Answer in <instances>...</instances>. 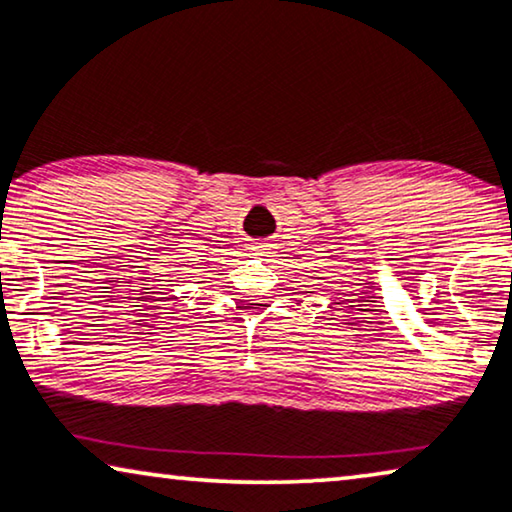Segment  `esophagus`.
<instances>
[{
  "label": "esophagus",
  "instance_id": "1",
  "mask_svg": "<svg viewBox=\"0 0 512 512\" xmlns=\"http://www.w3.org/2000/svg\"><path fill=\"white\" fill-rule=\"evenodd\" d=\"M269 248L271 246H266V243H257V246H253V255L255 257H266V255H269Z\"/></svg>",
  "mask_w": 512,
  "mask_h": 512
}]
</instances>
